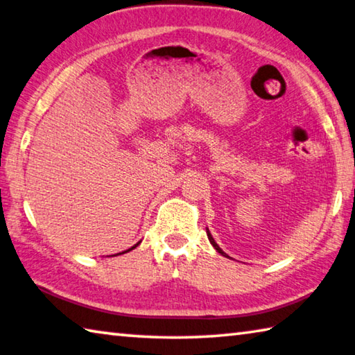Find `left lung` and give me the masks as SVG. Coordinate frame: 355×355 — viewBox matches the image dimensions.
<instances>
[{
	"label": "left lung",
	"instance_id": "8db88e82",
	"mask_svg": "<svg viewBox=\"0 0 355 355\" xmlns=\"http://www.w3.org/2000/svg\"><path fill=\"white\" fill-rule=\"evenodd\" d=\"M208 239H209V242L212 243V247H214L217 251H218V253H220V254H223L225 256V253H223V251H222V248L220 247H218V245L216 243V241L214 239H212V236H211V233H209V231H208Z\"/></svg>",
	"mask_w": 355,
	"mask_h": 355
}]
</instances>
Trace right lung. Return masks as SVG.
Segmentation results:
<instances>
[{
    "label": "right lung",
    "mask_w": 355,
    "mask_h": 355,
    "mask_svg": "<svg viewBox=\"0 0 355 355\" xmlns=\"http://www.w3.org/2000/svg\"><path fill=\"white\" fill-rule=\"evenodd\" d=\"M138 245H139V242H138L137 245H133V247H132V248H128V250H125V251H122V253H119V254H124V253H127V251H130V250H133V248H137V247H138Z\"/></svg>",
    "instance_id": "add662e5"
}]
</instances>
